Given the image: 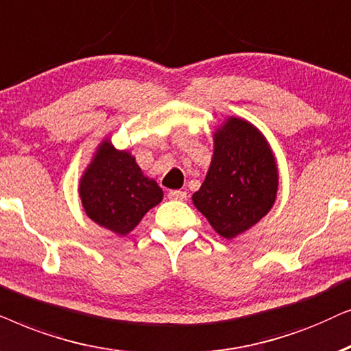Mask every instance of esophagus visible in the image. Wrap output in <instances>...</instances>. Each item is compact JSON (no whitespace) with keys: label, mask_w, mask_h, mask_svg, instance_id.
<instances>
[{"label":"esophagus","mask_w":351,"mask_h":351,"mask_svg":"<svg viewBox=\"0 0 351 351\" xmlns=\"http://www.w3.org/2000/svg\"><path fill=\"white\" fill-rule=\"evenodd\" d=\"M186 197H188V195H186V193L184 191H170V193H168V199H171V200H186Z\"/></svg>","instance_id":"obj_1"}]
</instances>
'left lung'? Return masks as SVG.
<instances>
[{
    "mask_svg": "<svg viewBox=\"0 0 351 351\" xmlns=\"http://www.w3.org/2000/svg\"><path fill=\"white\" fill-rule=\"evenodd\" d=\"M278 186L276 158L263 133L230 117L213 133L212 162L193 202L219 236L234 239L269 212Z\"/></svg>",
    "mask_w": 351,
    "mask_h": 351,
    "instance_id": "left-lung-1",
    "label": "left lung"
}]
</instances>
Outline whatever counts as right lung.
<instances>
[{
	"label": "right lung",
	"instance_id": "add662e5",
	"mask_svg": "<svg viewBox=\"0 0 351 351\" xmlns=\"http://www.w3.org/2000/svg\"><path fill=\"white\" fill-rule=\"evenodd\" d=\"M78 193L88 217L117 236L132 232L163 197L160 186L144 175L136 158L115 149L109 138L97 146Z\"/></svg>",
	"mask_w": 351,
	"mask_h": 351
}]
</instances>
